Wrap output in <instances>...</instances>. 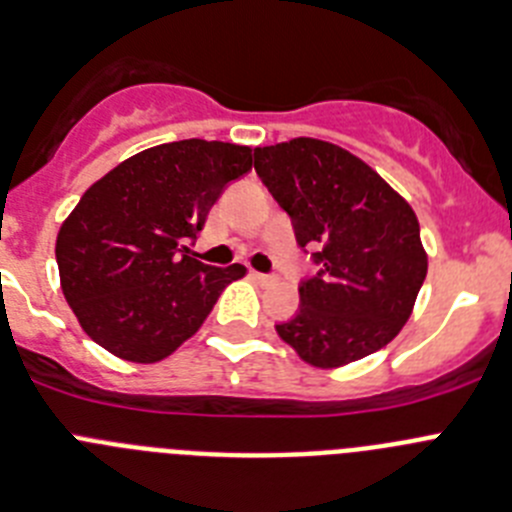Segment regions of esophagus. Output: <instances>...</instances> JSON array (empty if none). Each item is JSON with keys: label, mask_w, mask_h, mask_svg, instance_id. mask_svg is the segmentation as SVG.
Here are the masks:
<instances>
[{"label": "esophagus", "mask_w": 512, "mask_h": 512, "mask_svg": "<svg viewBox=\"0 0 512 512\" xmlns=\"http://www.w3.org/2000/svg\"><path fill=\"white\" fill-rule=\"evenodd\" d=\"M250 278L257 280V283H270L273 275H265V273H257V270H250Z\"/></svg>", "instance_id": "obj_1"}]
</instances>
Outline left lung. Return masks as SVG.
<instances>
[{
  "label": "left lung",
  "mask_w": 512,
  "mask_h": 512,
  "mask_svg": "<svg viewBox=\"0 0 512 512\" xmlns=\"http://www.w3.org/2000/svg\"><path fill=\"white\" fill-rule=\"evenodd\" d=\"M255 170L321 270L298 285L301 308L278 336L303 362L344 367L393 342L428 270L408 201L339 145L296 137L255 147Z\"/></svg>",
  "instance_id": "8db88e82"
}]
</instances>
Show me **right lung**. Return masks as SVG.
<instances>
[{"mask_svg": "<svg viewBox=\"0 0 512 512\" xmlns=\"http://www.w3.org/2000/svg\"><path fill=\"white\" fill-rule=\"evenodd\" d=\"M252 147L181 140L132 155L81 196L55 239L61 288L78 324L114 357L153 365L191 339L245 265L191 255Z\"/></svg>", "mask_w": 512, "mask_h": 512, "instance_id": "right-lung-1", "label": "right lung"}]
</instances>
